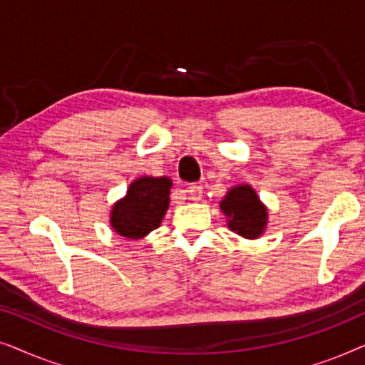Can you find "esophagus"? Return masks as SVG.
<instances>
[{
  "label": "esophagus",
  "instance_id": "1",
  "mask_svg": "<svg viewBox=\"0 0 365 365\" xmlns=\"http://www.w3.org/2000/svg\"><path fill=\"white\" fill-rule=\"evenodd\" d=\"M187 192H189V197H191L192 201H199V199L202 197V186L201 184H189Z\"/></svg>",
  "mask_w": 365,
  "mask_h": 365
}]
</instances>
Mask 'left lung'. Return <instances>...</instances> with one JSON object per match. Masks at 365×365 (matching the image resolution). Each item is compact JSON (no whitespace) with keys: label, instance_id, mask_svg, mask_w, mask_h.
I'll return each mask as SVG.
<instances>
[{"label":"left lung","instance_id":"8db88e82","mask_svg":"<svg viewBox=\"0 0 365 365\" xmlns=\"http://www.w3.org/2000/svg\"><path fill=\"white\" fill-rule=\"evenodd\" d=\"M231 231L246 239H257L267 226V209L249 184L229 189L221 201Z\"/></svg>","mask_w":365,"mask_h":365}]
</instances>
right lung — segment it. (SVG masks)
Here are the masks:
<instances>
[{"label":"right lung","mask_w":365,"mask_h":365,"mask_svg":"<svg viewBox=\"0 0 365 365\" xmlns=\"http://www.w3.org/2000/svg\"><path fill=\"white\" fill-rule=\"evenodd\" d=\"M169 178L143 176L129 184L126 196L113 206L111 227L126 239H143L159 227L169 207Z\"/></svg>","instance_id":"add662e5"}]
</instances>
